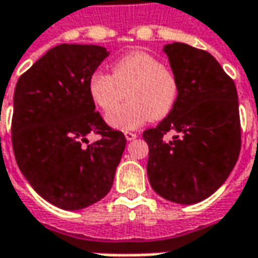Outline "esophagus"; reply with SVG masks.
I'll use <instances>...</instances> for the list:
<instances>
[{
  "label": "esophagus",
  "instance_id": "esophagus-1",
  "mask_svg": "<svg viewBox=\"0 0 258 258\" xmlns=\"http://www.w3.org/2000/svg\"><path fill=\"white\" fill-rule=\"evenodd\" d=\"M136 136H138V135L134 134V132H124V138H126L127 141H134V139H136Z\"/></svg>",
  "mask_w": 258,
  "mask_h": 258
}]
</instances>
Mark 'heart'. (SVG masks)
Listing matches in <instances>:
<instances>
[{
    "instance_id": "b5f03b06",
    "label": "heart",
    "mask_w": 258,
    "mask_h": 258,
    "mask_svg": "<svg viewBox=\"0 0 258 258\" xmlns=\"http://www.w3.org/2000/svg\"><path fill=\"white\" fill-rule=\"evenodd\" d=\"M124 91L128 102L116 108ZM89 94L99 109L112 110L106 117L107 123L131 131L149 119L161 120L171 113L178 100L179 82L173 70L158 57L138 50L117 58L112 66V75L94 73L89 80Z\"/></svg>"
}]
</instances>
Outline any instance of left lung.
I'll list each match as a JSON object with an SVG mask.
<instances>
[{
    "mask_svg": "<svg viewBox=\"0 0 258 258\" xmlns=\"http://www.w3.org/2000/svg\"><path fill=\"white\" fill-rule=\"evenodd\" d=\"M179 82L178 100L159 124L144 132L148 178L162 198L195 204L228 178L241 149L233 79L208 51L183 43L165 45ZM172 132L171 140L166 135Z\"/></svg>",
    "mask_w": 258,
    "mask_h": 258,
    "instance_id": "obj_1",
    "label": "left lung"
}]
</instances>
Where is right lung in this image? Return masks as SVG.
Listing matches in <instances>:
<instances>
[{"instance_id":"add662e5","label":"right lung","mask_w":258,"mask_h":258,"mask_svg":"<svg viewBox=\"0 0 258 258\" xmlns=\"http://www.w3.org/2000/svg\"><path fill=\"white\" fill-rule=\"evenodd\" d=\"M107 55L100 45H55L15 86L11 141L18 168L44 200L67 211L110 191L126 146L89 94V80ZM89 133L99 139L89 145Z\"/></svg>"}]
</instances>
